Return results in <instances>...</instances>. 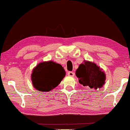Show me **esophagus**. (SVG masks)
<instances>
[{
    "instance_id": "1",
    "label": "esophagus",
    "mask_w": 130,
    "mask_h": 130,
    "mask_svg": "<svg viewBox=\"0 0 130 130\" xmlns=\"http://www.w3.org/2000/svg\"><path fill=\"white\" fill-rule=\"evenodd\" d=\"M67 73H68V75L70 76H73L75 75V73L73 72H69Z\"/></svg>"
}]
</instances>
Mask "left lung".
Masks as SVG:
<instances>
[{"mask_svg":"<svg viewBox=\"0 0 130 130\" xmlns=\"http://www.w3.org/2000/svg\"><path fill=\"white\" fill-rule=\"evenodd\" d=\"M75 75L80 84L95 91L104 85L106 80V75L103 69L90 61L84 60L83 63L80 64Z\"/></svg>","mask_w":130,"mask_h":130,"instance_id":"obj_1","label":"left lung"}]
</instances>
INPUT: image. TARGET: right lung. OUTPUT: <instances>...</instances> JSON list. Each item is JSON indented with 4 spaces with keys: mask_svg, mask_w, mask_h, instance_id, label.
<instances>
[{
    "mask_svg": "<svg viewBox=\"0 0 130 130\" xmlns=\"http://www.w3.org/2000/svg\"><path fill=\"white\" fill-rule=\"evenodd\" d=\"M62 66L53 61L40 62L34 68L31 80L34 88L40 91H49L57 87L65 77Z\"/></svg>",
    "mask_w": 130,
    "mask_h": 130,
    "instance_id": "1",
    "label": "right lung"
}]
</instances>
